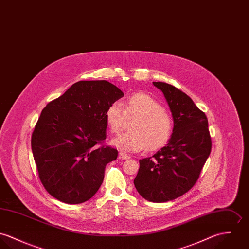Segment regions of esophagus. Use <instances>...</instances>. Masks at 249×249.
<instances>
[{
    "label": "esophagus",
    "mask_w": 249,
    "mask_h": 249,
    "mask_svg": "<svg viewBox=\"0 0 249 249\" xmlns=\"http://www.w3.org/2000/svg\"><path fill=\"white\" fill-rule=\"evenodd\" d=\"M118 159L121 160H129V159H130V156H128V155L124 154V153H120V154L118 155Z\"/></svg>",
    "instance_id": "esophagus-1"
}]
</instances>
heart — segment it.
<instances>
[{"label": "heart", "mask_w": 249, "mask_h": 249, "mask_svg": "<svg viewBox=\"0 0 249 249\" xmlns=\"http://www.w3.org/2000/svg\"><path fill=\"white\" fill-rule=\"evenodd\" d=\"M127 116H138L132 133L120 134L111 140V145L123 153H137L147 147L158 150L163 147L174 132V119L163 110L160 102L153 96L137 92L125 101V110L119 101L111 103L105 112L106 124L112 133L120 131Z\"/></svg>", "instance_id": "1"}]
</instances>
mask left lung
I'll use <instances>...</instances> for the list:
<instances>
[{
    "label": "left lung",
    "instance_id": "1",
    "mask_svg": "<svg viewBox=\"0 0 249 249\" xmlns=\"http://www.w3.org/2000/svg\"><path fill=\"white\" fill-rule=\"evenodd\" d=\"M153 84L165 97L174 119V132L164 147L154 156L139 160L134 183L145 199L165 202L193 187L212 144L207 117L193 100L170 84Z\"/></svg>",
    "mask_w": 249,
    "mask_h": 249
}]
</instances>
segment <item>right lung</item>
<instances>
[{
  "label": "right lung",
  "instance_id": "obj_1",
  "mask_svg": "<svg viewBox=\"0 0 249 249\" xmlns=\"http://www.w3.org/2000/svg\"><path fill=\"white\" fill-rule=\"evenodd\" d=\"M124 93L106 80L73 84L41 112L31 137L40 180L58 200L78 204L101 186L117 150L98 147L106 139L105 112Z\"/></svg>",
  "mask_w": 249,
  "mask_h": 249
}]
</instances>
